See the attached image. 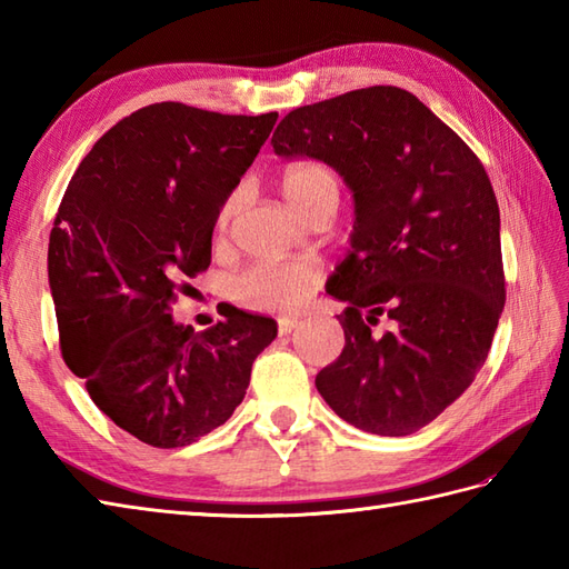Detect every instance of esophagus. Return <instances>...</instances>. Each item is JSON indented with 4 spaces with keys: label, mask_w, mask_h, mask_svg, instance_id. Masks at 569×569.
Segmentation results:
<instances>
[{
    "label": "esophagus",
    "mask_w": 569,
    "mask_h": 569,
    "mask_svg": "<svg viewBox=\"0 0 569 569\" xmlns=\"http://www.w3.org/2000/svg\"><path fill=\"white\" fill-rule=\"evenodd\" d=\"M300 325L298 318H278V332L281 335H291Z\"/></svg>",
    "instance_id": "esophagus-1"
}]
</instances>
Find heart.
<instances>
[{"label": "heart", "mask_w": 569, "mask_h": 569, "mask_svg": "<svg viewBox=\"0 0 569 569\" xmlns=\"http://www.w3.org/2000/svg\"><path fill=\"white\" fill-rule=\"evenodd\" d=\"M281 192L291 208L306 220L337 210L340 180L330 166L318 161H300L288 166L281 176ZM239 208V192L229 196L217 212L214 229L224 234ZM320 266L312 261H259L241 271L232 281V298L241 308L257 312L291 310L310 298L320 283Z\"/></svg>", "instance_id": "b5f03b06"}]
</instances>
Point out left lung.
Returning <instances> with one entry per match:
<instances>
[{
  "instance_id": "obj_1",
  "label": "left lung",
  "mask_w": 569,
  "mask_h": 569,
  "mask_svg": "<svg viewBox=\"0 0 569 569\" xmlns=\"http://www.w3.org/2000/svg\"><path fill=\"white\" fill-rule=\"evenodd\" d=\"M283 159L332 166L355 196L347 259L328 281L345 300V349L316 386L342 420L410 435L485 367L506 303L499 202L485 166L416 94L373 84L298 107L273 131ZM386 315L395 330L370 337Z\"/></svg>"
}]
</instances>
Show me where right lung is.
<instances>
[{"instance_id":"add662e5","label":"right lung","mask_w":569,"mask_h":569,"mask_svg":"<svg viewBox=\"0 0 569 569\" xmlns=\"http://www.w3.org/2000/svg\"><path fill=\"white\" fill-rule=\"evenodd\" d=\"M278 114L156 102L117 122L72 173L48 241L60 352L114 426L151 447L220 428L276 320L244 310L196 332L171 303L210 266L222 202Z\"/></svg>"}]
</instances>
